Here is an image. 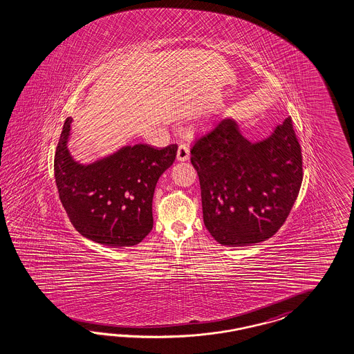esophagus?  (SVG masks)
Masks as SVG:
<instances>
[{
	"label": "esophagus",
	"mask_w": 354,
	"mask_h": 354,
	"mask_svg": "<svg viewBox=\"0 0 354 354\" xmlns=\"http://www.w3.org/2000/svg\"><path fill=\"white\" fill-rule=\"evenodd\" d=\"M189 147H188V144L182 143L179 145V148H178V160L179 161H187V160H189Z\"/></svg>",
	"instance_id": "obj_1"
}]
</instances>
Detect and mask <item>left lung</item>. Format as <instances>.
I'll return each instance as SVG.
<instances>
[{"instance_id": "left-lung-1", "label": "left lung", "mask_w": 354, "mask_h": 354, "mask_svg": "<svg viewBox=\"0 0 354 354\" xmlns=\"http://www.w3.org/2000/svg\"><path fill=\"white\" fill-rule=\"evenodd\" d=\"M191 154L200 178L203 223L216 242L249 246L277 233L303 180L291 117L257 143L246 140L233 120H220L196 138Z\"/></svg>"}]
</instances>
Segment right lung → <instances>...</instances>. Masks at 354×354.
I'll list each match as a JSON object with an SVG mask.
<instances>
[{
  "label": "right lung",
  "instance_id": "obj_1",
  "mask_svg": "<svg viewBox=\"0 0 354 354\" xmlns=\"http://www.w3.org/2000/svg\"><path fill=\"white\" fill-rule=\"evenodd\" d=\"M71 122L68 117L54 157L57 193L68 219L80 234L100 245H138L152 230L154 188L175 161L178 145L136 144L81 166L68 153Z\"/></svg>",
  "mask_w": 354,
  "mask_h": 354
}]
</instances>
